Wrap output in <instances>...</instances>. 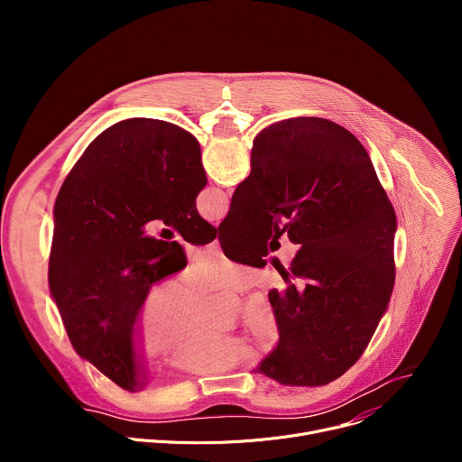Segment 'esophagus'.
<instances>
[{"mask_svg": "<svg viewBox=\"0 0 462 462\" xmlns=\"http://www.w3.org/2000/svg\"><path fill=\"white\" fill-rule=\"evenodd\" d=\"M208 250L212 252V254H221V245H219V239H216V241H212L210 245H208Z\"/></svg>", "mask_w": 462, "mask_h": 462, "instance_id": "esophagus-1", "label": "esophagus"}]
</instances>
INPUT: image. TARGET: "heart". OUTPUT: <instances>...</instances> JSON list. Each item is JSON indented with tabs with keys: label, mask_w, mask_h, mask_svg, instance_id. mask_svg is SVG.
<instances>
[{
	"label": "heart",
	"mask_w": 462,
	"mask_h": 462,
	"mask_svg": "<svg viewBox=\"0 0 462 462\" xmlns=\"http://www.w3.org/2000/svg\"><path fill=\"white\" fill-rule=\"evenodd\" d=\"M254 283L248 267L221 255H207L186 271L175 291L153 287L143 300L134 344L144 356H168V365L184 374L208 376L234 369L246 351L228 335L208 331V294H241ZM243 340L250 353L267 355L280 340V323L265 300H252L243 312Z\"/></svg>",
	"instance_id": "heart-1"
}]
</instances>
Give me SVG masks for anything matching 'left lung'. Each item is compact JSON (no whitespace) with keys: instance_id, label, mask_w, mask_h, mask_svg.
Masks as SVG:
<instances>
[{"instance_id":"left-lung-1","label":"left lung","mask_w":462,"mask_h":462,"mask_svg":"<svg viewBox=\"0 0 462 462\" xmlns=\"http://www.w3.org/2000/svg\"><path fill=\"white\" fill-rule=\"evenodd\" d=\"M205 186L191 134L166 120L129 118L88 146L56 197L51 294L75 351L125 391L148 383L134 344L137 310L157 282L186 267L177 241L155 239L144 226L161 219L186 243L216 239L195 208Z\"/></svg>"}]
</instances>
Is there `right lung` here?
<instances>
[{"instance_id": "add662e5", "label": "right lung", "mask_w": 462, "mask_h": 462, "mask_svg": "<svg viewBox=\"0 0 462 462\" xmlns=\"http://www.w3.org/2000/svg\"><path fill=\"white\" fill-rule=\"evenodd\" d=\"M217 230L246 265L283 232L301 246L269 292L280 340L257 373L325 385L356 364L393 292L397 216L351 131L318 116L263 129Z\"/></svg>"}]
</instances>
